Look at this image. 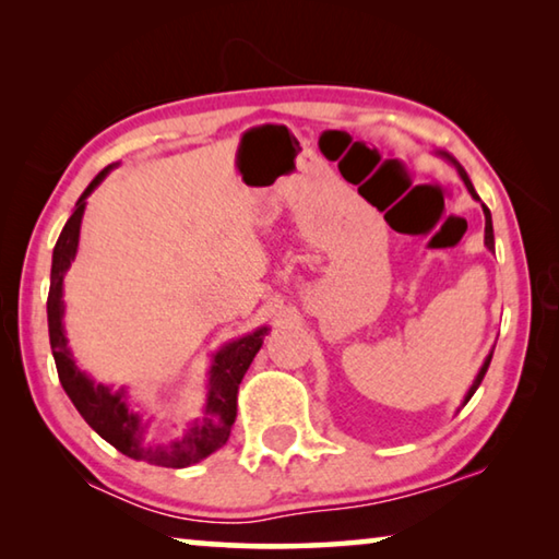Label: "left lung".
I'll use <instances>...</instances> for the list:
<instances>
[{
	"mask_svg": "<svg viewBox=\"0 0 559 559\" xmlns=\"http://www.w3.org/2000/svg\"><path fill=\"white\" fill-rule=\"evenodd\" d=\"M439 155L441 157H447L449 163L459 169V175H461V179H463V185H466V189L471 192V197L473 200H478L480 202V197L476 194V189H473V185H471V179H468V175H466V169H463L456 159H453L449 153H443V150H439ZM484 206V214H486V246H488V251H493L496 249V243H493V222H490V212H488V206L486 204H480ZM490 357H493V353H490L488 357H486V362H484V367H480L478 370V374H476V380H473V384H471V390H468V394H466V400H463V404H466L471 396H473V392L478 390L480 386V382H484V377H486V372H488V365H490Z\"/></svg>",
	"mask_w": 559,
	"mask_h": 559,
	"instance_id": "left-lung-1",
	"label": "left lung"
}]
</instances>
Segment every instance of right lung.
<instances>
[{
	"label": "right lung",
	"mask_w": 559,
	"mask_h": 559,
	"mask_svg": "<svg viewBox=\"0 0 559 559\" xmlns=\"http://www.w3.org/2000/svg\"><path fill=\"white\" fill-rule=\"evenodd\" d=\"M112 167L116 165L100 169L96 179L86 187V192L79 197L73 214L69 216L59 241L53 246L51 288L49 300H46L51 353L56 359V370H59L61 386L98 437H103L110 447H116L120 453H126V456L135 461H145L165 468H187L192 463L204 461L210 453L222 449L229 441L236 419V394H239V384L246 370H249V365L253 362V357L261 349L263 337L269 335V328L263 325L249 335L231 340V343H226L214 355L202 416L189 424L173 441H157L150 433V419L130 409L126 402V390L112 392L110 386L93 382L86 372H81L75 367L69 340H66L63 333V276L75 257V249H79L81 219L83 210H86L88 194L108 177Z\"/></svg>",
	"instance_id": "obj_1"
}]
</instances>
